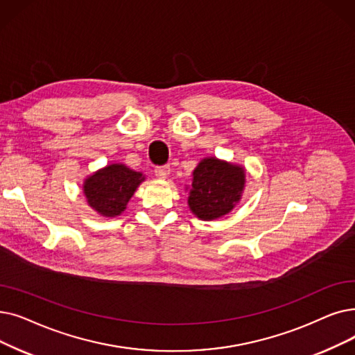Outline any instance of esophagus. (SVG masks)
I'll return each instance as SVG.
<instances>
[{
    "mask_svg": "<svg viewBox=\"0 0 355 355\" xmlns=\"http://www.w3.org/2000/svg\"><path fill=\"white\" fill-rule=\"evenodd\" d=\"M169 171H171V168H169V165H162V166H157L155 168V175L161 180L166 178L169 175Z\"/></svg>",
    "mask_w": 355,
    "mask_h": 355,
    "instance_id": "1",
    "label": "esophagus"
}]
</instances>
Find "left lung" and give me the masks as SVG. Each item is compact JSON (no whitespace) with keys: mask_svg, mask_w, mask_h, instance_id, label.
<instances>
[{"mask_svg":"<svg viewBox=\"0 0 355 355\" xmlns=\"http://www.w3.org/2000/svg\"><path fill=\"white\" fill-rule=\"evenodd\" d=\"M243 187V166L205 158L193 171L189 207L200 220L219 219L236 206Z\"/></svg>","mask_w":355,"mask_h":355,"instance_id":"8db88e82","label":"left lung"}]
</instances>
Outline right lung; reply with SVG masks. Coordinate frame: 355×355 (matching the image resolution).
I'll return each instance as SVG.
<instances>
[{
  "label": "right lung",
  "mask_w": 355,
  "mask_h": 355,
  "mask_svg": "<svg viewBox=\"0 0 355 355\" xmlns=\"http://www.w3.org/2000/svg\"><path fill=\"white\" fill-rule=\"evenodd\" d=\"M142 181V173L133 171L125 164H110L85 178L83 189L89 207L104 218H116L125 211Z\"/></svg>",
  "instance_id": "obj_1"
}]
</instances>
